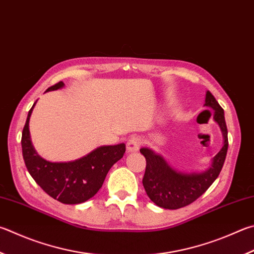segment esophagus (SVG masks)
<instances>
[{"label":"esophagus","instance_id":"1","mask_svg":"<svg viewBox=\"0 0 254 254\" xmlns=\"http://www.w3.org/2000/svg\"><path fill=\"white\" fill-rule=\"evenodd\" d=\"M141 144H142V139L140 136L137 135L131 136L127 143V149L128 152H135L140 149Z\"/></svg>","mask_w":254,"mask_h":254}]
</instances>
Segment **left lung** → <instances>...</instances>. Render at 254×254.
Returning a JSON list of instances; mask_svg holds the SVG:
<instances>
[{
  "instance_id": "obj_1",
  "label": "left lung",
  "mask_w": 254,
  "mask_h": 254,
  "mask_svg": "<svg viewBox=\"0 0 254 254\" xmlns=\"http://www.w3.org/2000/svg\"><path fill=\"white\" fill-rule=\"evenodd\" d=\"M205 107L214 110V120L222 131L224 143L222 149L213 158L211 168L203 173L183 174L170 168L162 156L142 147L141 153L146 160L145 173L142 183L147 196L163 209L177 210L194 202L211 187L222 170L228 152V128L224 111L210 91L205 95Z\"/></svg>"
}]
</instances>
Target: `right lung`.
Instances as JSON below:
<instances>
[{"instance_id":"obj_1","label":"right lung","mask_w":254,"mask_h":254,"mask_svg":"<svg viewBox=\"0 0 254 254\" xmlns=\"http://www.w3.org/2000/svg\"><path fill=\"white\" fill-rule=\"evenodd\" d=\"M63 82L50 86L48 91L58 90ZM27 114L22 131V154L26 169L34 181L48 194L64 204H79L96 194L112 165L122 158L126 144L100 146L82 159L67 163H53L36 153L30 139L29 121L33 110Z\"/></svg>"}]
</instances>
